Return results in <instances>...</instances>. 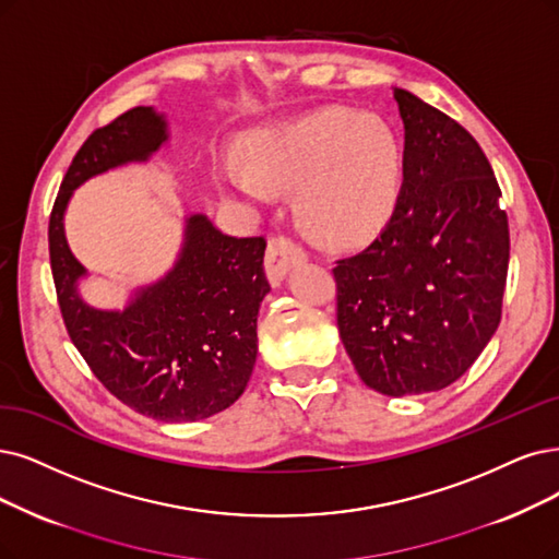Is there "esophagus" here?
<instances>
[{
	"mask_svg": "<svg viewBox=\"0 0 559 559\" xmlns=\"http://www.w3.org/2000/svg\"><path fill=\"white\" fill-rule=\"evenodd\" d=\"M306 260V251L295 243L290 237H272L266 246V255H264V272L269 283L274 287L281 285V281L285 278V274L299 262Z\"/></svg>",
	"mask_w": 559,
	"mask_h": 559,
	"instance_id": "34e87169",
	"label": "esophagus"
}]
</instances>
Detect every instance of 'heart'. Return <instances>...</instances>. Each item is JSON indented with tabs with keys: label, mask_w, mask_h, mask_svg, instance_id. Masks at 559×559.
<instances>
[{
	"label": "heart",
	"mask_w": 559,
	"mask_h": 559,
	"mask_svg": "<svg viewBox=\"0 0 559 559\" xmlns=\"http://www.w3.org/2000/svg\"><path fill=\"white\" fill-rule=\"evenodd\" d=\"M235 189L266 200L272 189L297 186V210L329 241H357L386 221L401 181V150L386 123L334 110L266 131L248 156Z\"/></svg>",
	"instance_id": "1"
}]
</instances>
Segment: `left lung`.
Returning <instances> with one entry per match:
<instances>
[{"mask_svg": "<svg viewBox=\"0 0 559 559\" xmlns=\"http://www.w3.org/2000/svg\"><path fill=\"white\" fill-rule=\"evenodd\" d=\"M403 183L384 230L338 260L336 318L366 386L417 396L456 382L498 332L509 223L490 163L459 121L394 90Z\"/></svg>", "mask_w": 559, "mask_h": 559, "instance_id": "1", "label": "left lung"}]
</instances>
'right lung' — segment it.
Wrapping results in <instances>:
<instances>
[{
    "mask_svg": "<svg viewBox=\"0 0 559 559\" xmlns=\"http://www.w3.org/2000/svg\"><path fill=\"white\" fill-rule=\"evenodd\" d=\"M168 119L140 106L94 131L59 186L50 214V266L61 318L78 353L112 396L156 421H198L230 407L258 357V311L272 290L262 237H227L204 214L186 216L183 243L163 278L117 311L80 297L87 276L71 253L64 214L78 186L168 142Z\"/></svg>",
    "mask_w": 559,
    "mask_h": 559,
    "instance_id": "right-lung-1",
    "label": "right lung"
}]
</instances>
